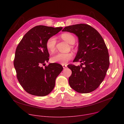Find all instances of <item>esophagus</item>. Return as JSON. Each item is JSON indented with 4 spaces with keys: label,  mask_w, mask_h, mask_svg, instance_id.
<instances>
[{
    "label": "esophagus",
    "mask_w": 124,
    "mask_h": 124,
    "mask_svg": "<svg viewBox=\"0 0 124 124\" xmlns=\"http://www.w3.org/2000/svg\"><path fill=\"white\" fill-rule=\"evenodd\" d=\"M62 66H63V67L64 69H65V68L67 67V65H64V64H63V65H62Z\"/></svg>",
    "instance_id": "1"
}]
</instances>
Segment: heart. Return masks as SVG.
I'll return each instance as SVG.
<instances>
[{
  "instance_id": "1",
  "label": "heart",
  "mask_w": 124,
  "mask_h": 124,
  "mask_svg": "<svg viewBox=\"0 0 124 124\" xmlns=\"http://www.w3.org/2000/svg\"><path fill=\"white\" fill-rule=\"evenodd\" d=\"M62 38L66 41L68 43L72 45L75 42V38L73 35L70 33H63L61 35ZM56 38L54 36L49 37L46 41V46L47 50L49 52H53L55 49ZM73 57L72 53H58V54L52 56L51 61L52 62L58 63L61 64H66Z\"/></svg>"
}]
</instances>
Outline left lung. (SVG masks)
Instances as JSON below:
<instances>
[{
    "mask_svg": "<svg viewBox=\"0 0 124 124\" xmlns=\"http://www.w3.org/2000/svg\"><path fill=\"white\" fill-rule=\"evenodd\" d=\"M62 31L73 33L78 39V51L73 62H80L81 65H68L72 71L69 78L70 86L80 93L94 91L103 80L110 63L102 37L95 28L84 23L66 26Z\"/></svg>",
    "mask_w": 124,
    "mask_h": 124,
    "instance_id": "1",
    "label": "left lung"
}]
</instances>
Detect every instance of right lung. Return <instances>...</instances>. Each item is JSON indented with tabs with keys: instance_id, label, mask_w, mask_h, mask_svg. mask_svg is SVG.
Segmentation results:
<instances>
[{
	"instance_id": "obj_1",
	"label": "right lung",
	"mask_w": 124,
	"mask_h": 124,
	"mask_svg": "<svg viewBox=\"0 0 124 124\" xmlns=\"http://www.w3.org/2000/svg\"><path fill=\"white\" fill-rule=\"evenodd\" d=\"M63 27L45 25L29 30L17 45L14 60L16 78L23 89L34 96H45L54 89L57 77L63 68L57 63L45 66L49 54L46 46L47 40Z\"/></svg>"
}]
</instances>
